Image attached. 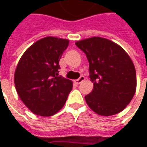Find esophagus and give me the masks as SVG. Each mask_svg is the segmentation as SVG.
Wrapping results in <instances>:
<instances>
[{
    "mask_svg": "<svg viewBox=\"0 0 147 147\" xmlns=\"http://www.w3.org/2000/svg\"><path fill=\"white\" fill-rule=\"evenodd\" d=\"M85 79V78H84V76H80V78H78V79H76V80H74V82L76 83V84H80L81 82L83 81Z\"/></svg>",
    "mask_w": 147,
    "mask_h": 147,
    "instance_id": "34e87169",
    "label": "esophagus"
}]
</instances>
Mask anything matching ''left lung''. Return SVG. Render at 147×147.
Listing matches in <instances>:
<instances>
[{
	"mask_svg": "<svg viewBox=\"0 0 147 147\" xmlns=\"http://www.w3.org/2000/svg\"><path fill=\"white\" fill-rule=\"evenodd\" d=\"M89 62L93 90L85 96L89 107L100 115L121 112L136 92V70L126 51L108 39L94 37L77 42Z\"/></svg>",
	"mask_w": 147,
	"mask_h": 147,
	"instance_id": "left-lung-1",
	"label": "left lung"
}]
</instances>
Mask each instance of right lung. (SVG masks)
I'll use <instances>...</instances> for the list:
<instances>
[{"label": "right lung", "instance_id": "add662e5", "mask_svg": "<svg viewBox=\"0 0 147 147\" xmlns=\"http://www.w3.org/2000/svg\"><path fill=\"white\" fill-rule=\"evenodd\" d=\"M68 46L67 39L44 37L20 58L14 85L21 100L35 115H53L66 102L73 82L58 73L59 59Z\"/></svg>", "mask_w": 147, "mask_h": 147}]
</instances>
